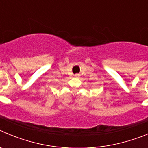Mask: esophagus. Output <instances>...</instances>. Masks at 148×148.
Wrapping results in <instances>:
<instances>
[{"label": "esophagus", "mask_w": 148, "mask_h": 148, "mask_svg": "<svg viewBox=\"0 0 148 148\" xmlns=\"http://www.w3.org/2000/svg\"><path fill=\"white\" fill-rule=\"evenodd\" d=\"M79 76V74H75V77H78Z\"/></svg>", "instance_id": "esophagus-1"}]
</instances>
